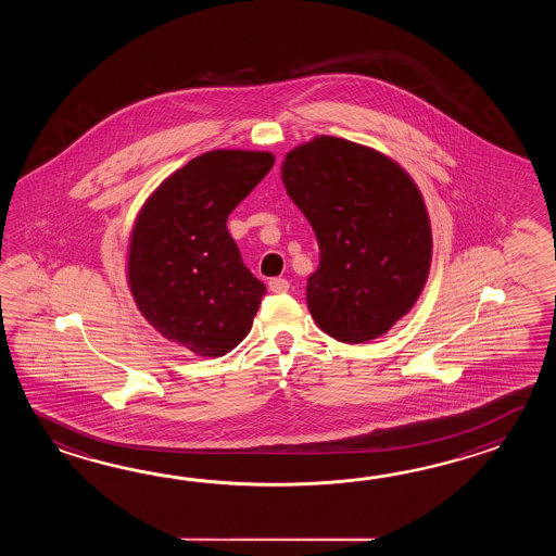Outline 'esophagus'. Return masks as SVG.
Listing matches in <instances>:
<instances>
[{"label":"esophagus","mask_w":556,"mask_h":556,"mask_svg":"<svg viewBox=\"0 0 556 556\" xmlns=\"http://www.w3.org/2000/svg\"><path fill=\"white\" fill-rule=\"evenodd\" d=\"M268 290H270L273 294H286V292L290 290V282L283 280V278H273V280L268 282Z\"/></svg>","instance_id":"obj_1"}]
</instances>
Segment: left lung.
Returning a JSON list of instances; mask_svg holds the SVG:
<instances>
[{"label":"left lung","mask_w":556,"mask_h":556,"mask_svg":"<svg viewBox=\"0 0 556 556\" xmlns=\"http://www.w3.org/2000/svg\"><path fill=\"white\" fill-rule=\"evenodd\" d=\"M282 182L318 238L306 288L312 318L338 342L390 331L431 268V223L414 178L371 147L319 135L286 154Z\"/></svg>","instance_id":"1"}]
</instances>
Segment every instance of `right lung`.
Here are the masks:
<instances>
[{
	"label": "right lung",
	"instance_id": "add662e5",
	"mask_svg": "<svg viewBox=\"0 0 556 556\" xmlns=\"http://www.w3.org/2000/svg\"><path fill=\"white\" fill-rule=\"evenodd\" d=\"M268 151L194 156L151 192L130 230L127 282L168 342L220 357L247 338L266 286L244 266L228 214L273 168Z\"/></svg>",
	"mask_w": 556,
	"mask_h": 556
}]
</instances>
